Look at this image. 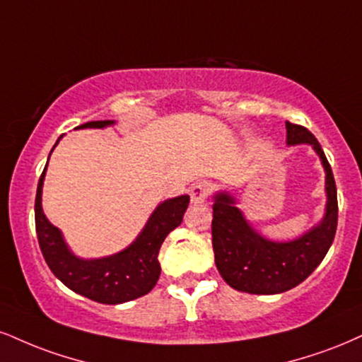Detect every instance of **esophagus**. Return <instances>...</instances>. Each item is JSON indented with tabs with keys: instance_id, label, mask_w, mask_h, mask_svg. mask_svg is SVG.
Wrapping results in <instances>:
<instances>
[{
	"instance_id": "34e87169",
	"label": "esophagus",
	"mask_w": 362,
	"mask_h": 362,
	"mask_svg": "<svg viewBox=\"0 0 362 362\" xmlns=\"http://www.w3.org/2000/svg\"><path fill=\"white\" fill-rule=\"evenodd\" d=\"M209 194H211V184H207V182H199V184H195L192 189H190V200H192V204H202L207 200Z\"/></svg>"
}]
</instances>
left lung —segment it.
I'll return each instance as SVG.
<instances>
[{
  "label": "left lung",
  "mask_w": 362,
  "mask_h": 362,
  "mask_svg": "<svg viewBox=\"0 0 362 362\" xmlns=\"http://www.w3.org/2000/svg\"><path fill=\"white\" fill-rule=\"evenodd\" d=\"M286 145H310L325 172V212L320 223L290 241H273L256 230L228 190L214 194L212 247L221 276L234 290L275 295L302 283L322 263L337 229V189L332 168L317 138L286 121Z\"/></svg>",
  "instance_id": "8db88e82"
}]
</instances>
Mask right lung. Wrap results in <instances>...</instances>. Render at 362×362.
<instances>
[{
    "label": "right lung",
    "mask_w": 362,
    "mask_h": 362,
    "mask_svg": "<svg viewBox=\"0 0 362 362\" xmlns=\"http://www.w3.org/2000/svg\"><path fill=\"white\" fill-rule=\"evenodd\" d=\"M112 124H116V121H89L77 126L76 129H103ZM62 136L57 139L54 148L59 145ZM47 165L38 180L37 199H35V228H37L42 255L52 273L67 288L98 303L117 305L146 295L156 285L162 272L158 261L160 247L170 230L180 226L184 219L190 202L189 195H178L160 202L148 217L141 233L124 250L103 258H81L69 247L62 230L55 228L43 214L42 190Z\"/></svg>",
    "instance_id": "obj_1"
}]
</instances>
